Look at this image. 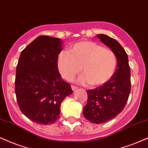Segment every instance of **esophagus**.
<instances>
[{
    "label": "esophagus",
    "instance_id": "obj_1",
    "mask_svg": "<svg viewBox=\"0 0 148 148\" xmlns=\"http://www.w3.org/2000/svg\"><path fill=\"white\" fill-rule=\"evenodd\" d=\"M71 88H72L73 90L75 91L76 90V89L77 88V87L75 86H74V85H71Z\"/></svg>",
    "mask_w": 148,
    "mask_h": 148
}]
</instances>
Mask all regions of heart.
Masks as SVG:
<instances>
[{
    "instance_id": "obj_1",
    "label": "heart",
    "mask_w": 148,
    "mask_h": 148,
    "mask_svg": "<svg viewBox=\"0 0 148 148\" xmlns=\"http://www.w3.org/2000/svg\"><path fill=\"white\" fill-rule=\"evenodd\" d=\"M116 64V55L112 50L91 41L75 43L69 52H60L58 57V70L65 79H73L82 67L83 75L78 79L82 84H104L113 76Z\"/></svg>"
}]
</instances>
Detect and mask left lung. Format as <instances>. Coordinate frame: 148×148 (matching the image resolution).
Returning a JSON list of instances; mask_svg holds the SVG:
<instances>
[{
    "label": "left lung",
    "mask_w": 148,
    "mask_h": 148,
    "mask_svg": "<svg viewBox=\"0 0 148 148\" xmlns=\"http://www.w3.org/2000/svg\"><path fill=\"white\" fill-rule=\"evenodd\" d=\"M108 47L117 60L116 69L111 79L95 89L86 90L88 102L83 114L93 123H103L112 119L123 110L130 92V70L128 57L116 40L104 34L97 35Z\"/></svg>",
    "instance_id": "1"
}]
</instances>
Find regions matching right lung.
<instances>
[{
	"instance_id": "obj_1",
	"label": "right lung",
	"mask_w": 148,
	"mask_h": 148,
	"mask_svg": "<svg viewBox=\"0 0 148 148\" xmlns=\"http://www.w3.org/2000/svg\"><path fill=\"white\" fill-rule=\"evenodd\" d=\"M63 41L40 36L21 52L15 79V92L21 112L32 121L52 124L60 118V105L73 92L62 79L58 57Z\"/></svg>"
}]
</instances>
